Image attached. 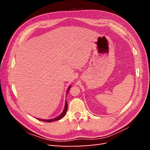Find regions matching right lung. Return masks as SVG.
I'll return each mask as SVG.
<instances>
[{
  "mask_svg": "<svg viewBox=\"0 0 150 150\" xmlns=\"http://www.w3.org/2000/svg\"><path fill=\"white\" fill-rule=\"evenodd\" d=\"M71 87V86H69V87H68V88H67V89L66 95L68 93H69V91ZM67 101H66V100L64 108V110H63L62 112L60 114V115H59L58 116H57L56 117H55V118H53V119H49V120H44V119H40V118H37V119L39 120H40V121H45V122H53V121H55L59 120H61V118H62V117L64 116V115H66V112H67Z\"/></svg>",
  "mask_w": 150,
  "mask_h": 150,
  "instance_id": "1",
  "label": "right lung"
}]
</instances>
